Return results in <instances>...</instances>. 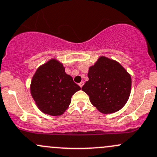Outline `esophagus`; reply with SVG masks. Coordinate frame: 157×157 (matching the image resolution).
<instances>
[{
  "label": "esophagus",
  "instance_id": "obj_1",
  "mask_svg": "<svg viewBox=\"0 0 157 157\" xmlns=\"http://www.w3.org/2000/svg\"><path fill=\"white\" fill-rule=\"evenodd\" d=\"M83 84H84V82L83 81H82V82H80V83H79V86H80V87H82L83 86Z\"/></svg>",
  "mask_w": 157,
  "mask_h": 157
}]
</instances>
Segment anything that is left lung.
I'll return each instance as SVG.
<instances>
[{
    "label": "left lung",
    "instance_id": "1",
    "mask_svg": "<svg viewBox=\"0 0 157 157\" xmlns=\"http://www.w3.org/2000/svg\"><path fill=\"white\" fill-rule=\"evenodd\" d=\"M89 80L82 90L101 113H112L123 108L131 92V75L118 62L100 56L89 67Z\"/></svg>",
    "mask_w": 157,
    "mask_h": 157
}]
</instances>
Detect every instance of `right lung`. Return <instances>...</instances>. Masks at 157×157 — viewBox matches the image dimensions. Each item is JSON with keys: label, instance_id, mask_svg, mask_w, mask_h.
Returning a JSON list of instances; mask_svg holds the SVG:
<instances>
[{"label": "right lung", "instance_id": "obj_1", "mask_svg": "<svg viewBox=\"0 0 157 157\" xmlns=\"http://www.w3.org/2000/svg\"><path fill=\"white\" fill-rule=\"evenodd\" d=\"M65 70L62 62L51 59L40 66L33 76L31 96L37 108L46 114H63L70 105L72 95L80 90Z\"/></svg>", "mask_w": 157, "mask_h": 157}]
</instances>
